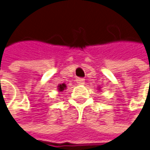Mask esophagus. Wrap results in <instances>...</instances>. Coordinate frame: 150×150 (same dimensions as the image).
<instances>
[{
    "mask_svg": "<svg viewBox=\"0 0 150 150\" xmlns=\"http://www.w3.org/2000/svg\"><path fill=\"white\" fill-rule=\"evenodd\" d=\"M76 83H77V84H79V85H83V84H84L85 81H84L83 78H77V79H76Z\"/></svg>",
    "mask_w": 150,
    "mask_h": 150,
    "instance_id": "34e87169",
    "label": "esophagus"
}]
</instances>
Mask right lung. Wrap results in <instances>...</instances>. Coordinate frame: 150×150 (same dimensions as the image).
I'll return each instance as SVG.
<instances>
[{"mask_svg": "<svg viewBox=\"0 0 150 150\" xmlns=\"http://www.w3.org/2000/svg\"><path fill=\"white\" fill-rule=\"evenodd\" d=\"M65 89H67V85H66L65 83L59 84V86H58V90H59V91H63Z\"/></svg>", "mask_w": 150, "mask_h": 150, "instance_id": "1", "label": "right lung"}]
</instances>
